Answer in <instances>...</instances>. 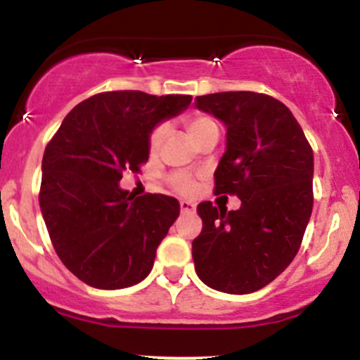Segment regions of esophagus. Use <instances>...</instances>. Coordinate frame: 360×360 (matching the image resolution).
<instances>
[{"label":"esophagus","mask_w":360,"mask_h":360,"mask_svg":"<svg viewBox=\"0 0 360 360\" xmlns=\"http://www.w3.org/2000/svg\"><path fill=\"white\" fill-rule=\"evenodd\" d=\"M179 205H181V212H184V214H191V212H195V209H197V205L190 200H181Z\"/></svg>","instance_id":"1"}]
</instances>
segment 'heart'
<instances>
[{
    "mask_svg": "<svg viewBox=\"0 0 360 360\" xmlns=\"http://www.w3.org/2000/svg\"><path fill=\"white\" fill-rule=\"evenodd\" d=\"M212 127H217L216 122H214V120L207 115H195V116H190V118L186 120L188 134H190L191 139L193 141L197 139L202 132H205L207 129H212ZM167 134H169V125H167V123H160V125H157L153 130H151V134H150V150L151 151H157L158 148L162 146V143L165 141ZM169 183H170V186H172L176 191H179V193H191L195 188L193 177L186 172L172 174V176L169 177Z\"/></svg>",
    "mask_w": 360,
    "mask_h": 360,
    "instance_id": "obj_1",
    "label": "heart"
}]
</instances>
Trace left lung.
I'll list each match as a JSON object with an SVG mask.
<instances>
[{"mask_svg": "<svg viewBox=\"0 0 360 360\" xmlns=\"http://www.w3.org/2000/svg\"><path fill=\"white\" fill-rule=\"evenodd\" d=\"M195 104L226 127L214 193L242 202L238 210L197 207L203 226L191 244L195 270L216 291L254 292L300 250L314 207V151L289 108L270 96L219 92Z\"/></svg>", "mask_w": 360, "mask_h": 360, "instance_id": "left-lung-1", "label": "left lung"}]
</instances>
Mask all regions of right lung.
<instances>
[{"label": "right lung", "instance_id": "1", "mask_svg": "<svg viewBox=\"0 0 360 360\" xmlns=\"http://www.w3.org/2000/svg\"><path fill=\"white\" fill-rule=\"evenodd\" d=\"M191 96L118 90L68 112L45 148L39 207L57 256L97 289H123L148 277L160 242L179 216L167 195L134 197L118 186L150 157V134L190 106Z\"/></svg>", "mask_w": 360, "mask_h": 360}]
</instances>
